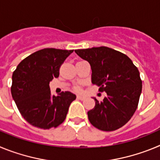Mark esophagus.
Listing matches in <instances>:
<instances>
[{"instance_id": "1", "label": "esophagus", "mask_w": 160, "mask_h": 160, "mask_svg": "<svg viewBox=\"0 0 160 160\" xmlns=\"http://www.w3.org/2000/svg\"><path fill=\"white\" fill-rule=\"evenodd\" d=\"M77 98L79 100H84L85 98H86V97H85V96H82V95H78Z\"/></svg>"}]
</instances>
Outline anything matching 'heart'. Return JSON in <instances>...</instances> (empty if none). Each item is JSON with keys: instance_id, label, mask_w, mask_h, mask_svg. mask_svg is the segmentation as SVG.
<instances>
[{"instance_id": "1", "label": "heart", "mask_w": 160, "mask_h": 160, "mask_svg": "<svg viewBox=\"0 0 160 160\" xmlns=\"http://www.w3.org/2000/svg\"><path fill=\"white\" fill-rule=\"evenodd\" d=\"M75 90L76 91H80V88H79V87H76Z\"/></svg>"}]
</instances>
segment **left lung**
Wrapping results in <instances>:
<instances>
[{
	"label": "left lung",
	"mask_w": 160,
	"mask_h": 160,
	"mask_svg": "<svg viewBox=\"0 0 160 160\" xmlns=\"http://www.w3.org/2000/svg\"><path fill=\"white\" fill-rule=\"evenodd\" d=\"M75 53L90 65L91 82L106 92L102 102L87 112L90 123L104 131L122 128L138 107L142 81L138 68L124 53L106 46L76 49Z\"/></svg>",
	"instance_id": "1"
}]
</instances>
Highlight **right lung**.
I'll return each mask as SVG.
<instances>
[{
  "mask_svg": "<svg viewBox=\"0 0 160 160\" xmlns=\"http://www.w3.org/2000/svg\"><path fill=\"white\" fill-rule=\"evenodd\" d=\"M73 50L46 48L25 58L12 77L11 94L20 113L29 124L42 129L64 122L76 95L70 91L51 95L49 82L58 78L59 69Z\"/></svg>",
  "mask_w": 160,
  "mask_h": 160,
  "instance_id": "1",
  "label": "right lung"
}]
</instances>
